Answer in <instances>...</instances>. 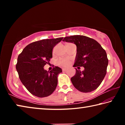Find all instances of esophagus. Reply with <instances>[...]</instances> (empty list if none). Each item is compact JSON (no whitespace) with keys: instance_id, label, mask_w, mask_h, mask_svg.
<instances>
[{"instance_id":"1","label":"esophagus","mask_w":125,"mask_h":125,"mask_svg":"<svg viewBox=\"0 0 125 125\" xmlns=\"http://www.w3.org/2000/svg\"><path fill=\"white\" fill-rule=\"evenodd\" d=\"M62 71L63 72H66L67 71V69L66 68H63L62 69Z\"/></svg>"}]
</instances>
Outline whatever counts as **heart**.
Wrapping results in <instances>:
<instances>
[{"label":"heart","mask_w":125,"mask_h":125,"mask_svg":"<svg viewBox=\"0 0 125 125\" xmlns=\"http://www.w3.org/2000/svg\"><path fill=\"white\" fill-rule=\"evenodd\" d=\"M58 64L62 67H66L70 63V61L67 58H60L58 61Z\"/></svg>","instance_id":"obj_1"}]
</instances>
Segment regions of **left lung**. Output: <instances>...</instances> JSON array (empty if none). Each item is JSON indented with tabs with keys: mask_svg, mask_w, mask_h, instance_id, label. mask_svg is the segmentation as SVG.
<instances>
[{
	"mask_svg": "<svg viewBox=\"0 0 125 125\" xmlns=\"http://www.w3.org/2000/svg\"><path fill=\"white\" fill-rule=\"evenodd\" d=\"M63 41L71 42L77 46L73 67H84L82 72L76 69L75 74L71 78L74 86L83 93L96 89L106 74L109 61L105 50L95 40L85 36L65 37Z\"/></svg>",
	"mask_w": 125,
	"mask_h": 125,
	"instance_id": "left-lung-1",
	"label": "left lung"
}]
</instances>
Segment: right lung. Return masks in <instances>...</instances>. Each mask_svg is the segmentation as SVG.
<instances>
[{
  "label": "right lung",
  "mask_w": 125,
  "mask_h": 125,
  "mask_svg": "<svg viewBox=\"0 0 125 125\" xmlns=\"http://www.w3.org/2000/svg\"><path fill=\"white\" fill-rule=\"evenodd\" d=\"M63 37L44 39L27 45L19 55L16 69L22 83L33 95L43 98L56 89L58 75L62 72L58 67L51 71L43 67L52 58V50Z\"/></svg>",
  "instance_id": "obj_1"
}]
</instances>
